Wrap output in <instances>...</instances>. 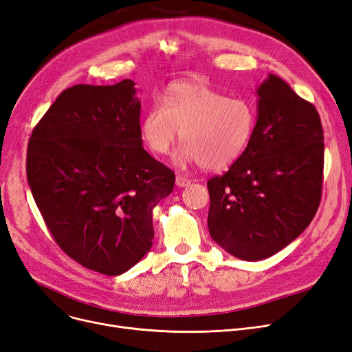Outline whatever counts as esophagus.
Here are the masks:
<instances>
[{
  "label": "esophagus",
  "instance_id": "obj_1",
  "mask_svg": "<svg viewBox=\"0 0 352 352\" xmlns=\"http://www.w3.org/2000/svg\"><path fill=\"white\" fill-rule=\"evenodd\" d=\"M188 185H190V180H189V179H186L185 176H182V175H177V176H176V186L185 188V186H188Z\"/></svg>",
  "mask_w": 352,
  "mask_h": 352
}]
</instances>
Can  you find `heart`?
Listing matches in <instances>:
<instances>
[{
  "mask_svg": "<svg viewBox=\"0 0 352 352\" xmlns=\"http://www.w3.org/2000/svg\"><path fill=\"white\" fill-rule=\"evenodd\" d=\"M252 107L240 98H227L201 82H179L167 89L164 102H154L140 131L148 148L167 154L179 135V166L201 163L222 170L241 156L254 131Z\"/></svg>",
  "mask_w": 352,
  "mask_h": 352,
  "instance_id": "obj_1",
  "label": "heart"
}]
</instances>
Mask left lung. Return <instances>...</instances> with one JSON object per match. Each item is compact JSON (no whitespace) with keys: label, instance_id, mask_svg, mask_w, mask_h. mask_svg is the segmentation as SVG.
Returning <instances> with one entry per match:
<instances>
[{"label":"left lung","instance_id":"8db88e82","mask_svg":"<svg viewBox=\"0 0 352 352\" xmlns=\"http://www.w3.org/2000/svg\"><path fill=\"white\" fill-rule=\"evenodd\" d=\"M257 121L227 173L208 180V230L231 256L258 261L314 219L322 195L323 131L316 108L273 74L257 88Z\"/></svg>","mask_w":352,"mask_h":352}]
</instances>
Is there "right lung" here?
I'll list each match as a JSON object with an SVG mask.
<instances>
[{
    "mask_svg": "<svg viewBox=\"0 0 352 352\" xmlns=\"http://www.w3.org/2000/svg\"><path fill=\"white\" fill-rule=\"evenodd\" d=\"M135 83L65 89L34 127L27 180L54 241L87 269L118 276L153 245V209L175 173L143 148Z\"/></svg>",
    "mask_w": 352,
    "mask_h": 352,
    "instance_id": "obj_1",
    "label": "right lung"
}]
</instances>
